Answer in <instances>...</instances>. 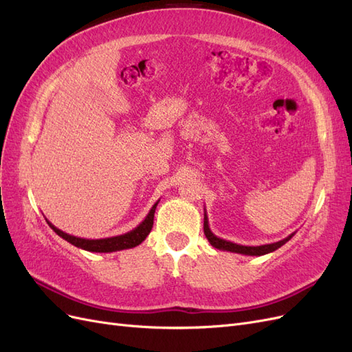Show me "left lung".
<instances>
[{
	"label": "left lung",
	"mask_w": 352,
	"mask_h": 352,
	"mask_svg": "<svg viewBox=\"0 0 352 352\" xmlns=\"http://www.w3.org/2000/svg\"><path fill=\"white\" fill-rule=\"evenodd\" d=\"M204 233H206V238L208 239V242L212 245V247L221 250V251H230V252H236V254H243V255H264V254H269L273 252L278 248H280L282 245H285L287 241H289L294 235L295 232L291 233L289 236H286L282 241L278 242H273V243H265V245H258V247H245V245H239V243H233L230 241L226 239H221L219 236H216L214 233L211 232L210 226H208V217H207V212H204Z\"/></svg>",
	"instance_id": "left-lung-1"
}]
</instances>
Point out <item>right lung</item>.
<instances>
[{
    "label": "right lung",
    "mask_w": 352,
    "mask_h": 352,
    "mask_svg": "<svg viewBox=\"0 0 352 352\" xmlns=\"http://www.w3.org/2000/svg\"><path fill=\"white\" fill-rule=\"evenodd\" d=\"M158 201L153 206V208L150 210V212H148L146 217L142 220V223H140V225H138L135 229H132L131 232L123 233V235H119V236L102 238V239H85V238H78V236L69 235V233L57 229L48 220H47V223L50 225V228L57 233L60 238H63L65 241L70 242L72 245H74V247L82 248L85 251H91V252H113V251L129 250V248L136 247V245H140L142 241H145V238L148 235H150V232H151L153 225H154V212H155Z\"/></svg>",
    "instance_id": "obj_1"
}]
</instances>
